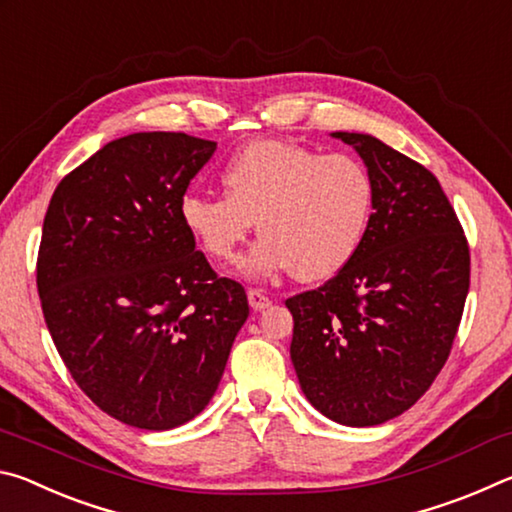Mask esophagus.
Here are the masks:
<instances>
[{"label":"esophagus","instance_id":"1","mask_svg":"<svg viewBox=\"0 0 512 512\" xmlns=\"http://www.w3.org/2000/svg\"><path fill=\"white\" fill-rule=\"evenodd\" d=\"M248 302H250V307H253L255 311H262V309L271 307L273 300L268 298L262 289H248Z\"/></svg>","mask_w":512,"mask_h":512}]
</instances>
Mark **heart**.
<instances>
[{
    "label": "heart",
    "instance_id": "heart-1",
    "mask_svg": "<svg viewBox=\"0 0 512 512\" xmlns=\"http://www.w3.org/2000/svg\"><path fill=\"white\" fill-rule=\"evenodd\" d=\"M223 194L192 189L180 219L207 257L228 262L253 230L262 237L241 262L246 275L291 271L302 282L341 273L368 237L375 183L366 164L345 153L262 140L244 146L221 171Z\"/></svg>",
    "mask_w": 512,
    "mask_h": 512
}]
</instances>
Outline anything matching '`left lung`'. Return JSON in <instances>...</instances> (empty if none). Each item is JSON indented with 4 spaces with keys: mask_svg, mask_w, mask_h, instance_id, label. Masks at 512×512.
I'll list each match as a JSON object with an SVG mask.
<instances>
[{
    "mask_svg": "<svg viewBox=\"0 0 512 512\" xmlns=\"http://www.w3.org/2000/svg\"><path fill=\"white\" fill-rule=\"evenodd\" d=\"M375 183L357 257L323 287L287 300L302 393L329 420H393L443 370L470 289V246L438 178L377 137L332 133Z\"/></svg>",
    "mask_w": 512,
    "mask_h": 512,
    "instance_id": "obj_1",
    "label": "left lung"
}]
</instances>
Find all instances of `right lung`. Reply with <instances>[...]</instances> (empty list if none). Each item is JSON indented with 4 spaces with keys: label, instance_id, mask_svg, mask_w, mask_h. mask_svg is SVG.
I'll return each mask as SVG.
<instances>
[{
    "label": "right lung",
    "instance_id": "obj_1",
    "mask_svg": "<svg viewBox=\"0 0 512 512\" xmlns=\"http://www.w3.org/2000/svg\"><path fill=\"white\" fill-rule=\"evenodd\" d=\"M216 142L133 133L69 171L51 196L36 282L60 359L103 413L167 431L201 413L248 318L180 219Z\"/></svg>",
    "mask_w": 512,
    "mask_h": 512
}]
</instances>
